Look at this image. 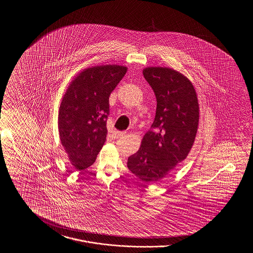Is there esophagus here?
<instances>
[{
	"mask_svg": "<svg viewBox=\"0 0 253 253\" xmlns=\"http://www.w3.org/2000/svg\"><path fill=\"white\" fill-rule=\"evenodd\" d=\"M126 133V132H121V131H118V132H115V137H117V138H119V137H121V136H123L124 134Z\"/></svg>",
	"mask_w": 253,
	"mask_h": 253,
	"instance_id": "1",
	"label": "esophagus"
}]
</instances>
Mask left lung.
<instances>
[{
    "label": "left lung",
    "mask_w": 253,
    "mask_h": 253,
    "mask_svg": "<svg viewBox=\"0 0 253 253\" xmlns=\"http://www.w3.org/2000/svg\"><path fill=\"white\" fill-rule=\"evenodd\" d=\"M143 76L157 97V112L127 166L140 180L156 183L190 153L198 127L199 105L193 85L180 73L148 67Z\"/></svg>",
    "instance_id": "8db88e82"
}]
</instances>
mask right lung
I'll return each instance as SVG.
<instances>
[{"label": "right lung", "mask_w": 253, "mask_h": 253, "mask_svg": "<svg viewBox=\"0 0 253 253\" xmlns=\"http://www.w3.org/2000/svg\"><path fill=\"white\" fill-rule=\"evenodd\" d=\"M127 72L120 65L87 68L71 83L60 103L59 132L73 167H90L106 141L109 96Z\"/></svg>", "instance_id": "right-lung-1"}]
</instances>
